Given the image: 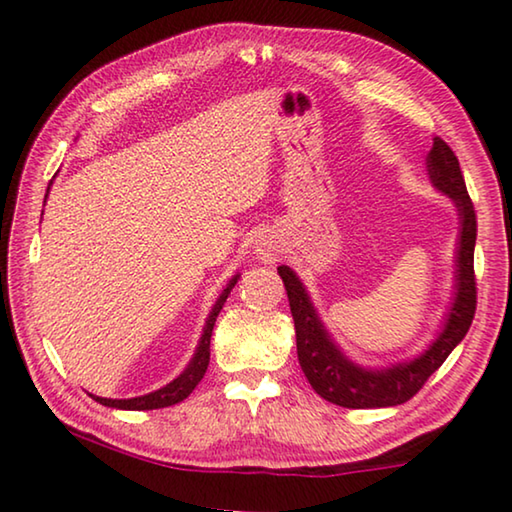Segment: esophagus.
I'll use <instances>...</instances> for the list:
<instances>
[{"label": "esophagus", "instance_id": "1", "mask_svg": "<svg viewBox=\"0 0 512 512\" xmlns=\"http://www.w3.org/2000/svg\"><path fill=\"white\" fill-rule=\"evenodd\" d=\"M255 253L259 259H262V262L271 264V262H275L277 255H280V246H277V241H273V237H262V239H257Z\"/></svg>", "mask_w": 512, "mask_h": 512}]
</instances>
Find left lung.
I'll return each instance as SVG.
<instances>
[{
	"label": "left lung",
	"instance_id": "left-lung-1",
	"mask_svg": "<svg viewBox=\"0 0 512 512\" xmlns=\"http://www.w3.org/2000/svg\"><path fill=\"white\" fill-rule=\"evenodd\" d=\"M427 171L431 183L452 198L461 230L456 246V284L454 302L447 311L443 332L436 336L427 350L411 361L395 363L384 370L361 368L341 352L339 345L320 323L307 289L289 266H277L284 289L289 296L293 323H296L298 361L311 388L323 400L345 406V409H381L409 402L420 391L433 372L443 366L458 343L465 339L476 311V280H474V244L476 214L467 194L461 164L445 140L433 137L427 155Z\"/></svg>",
	"mask_w": 512,
	"mask_h": 512
}]
</instances>
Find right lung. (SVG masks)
Returning <instances> with one entry per match:
<instances>
[{
	"label": "right lung",
	"instance_id": "add662e5",
	"mask_svg": "<svg viewBox=\"0 0 512 512\" xmlns=\"http://www.w3.org/2000/svg\"><path fill=\"white\" fill-rule=\"evenodd\" d=\"M51 185V183H49ZM49 194V189H47ZM47 201V196H45ZM239 280V275L232 277L228 282V287L223 289V293L216 300V305L212 307L210 316L205 320V327H203V336L201 341H198V348L194 352L192 361H189V366L180 372V375L169 381L167 386L158 388V391H153L149 395H140V397H131V400H110V397H97L92 395V400H97L103 406H110V409H124V411H151V409H164V406H171V404H178L183 402L185 397H189V393L194 391L198 386V381L203 379L205 370H207V363H210V339H212V329L216 323V316H219V311L223 309L225 300H228L232 287H235Z\"/></svg>",
	"mask_w": 512,
	"mask_h": 512
}]
</instances>
